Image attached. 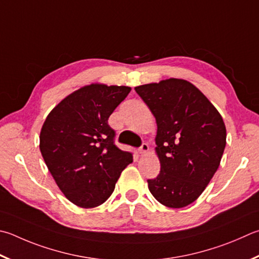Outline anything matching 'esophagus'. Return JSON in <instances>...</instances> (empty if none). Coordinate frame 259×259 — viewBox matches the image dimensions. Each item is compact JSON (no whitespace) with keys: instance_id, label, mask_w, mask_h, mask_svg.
Listing matches in <instances>:
<instances>
[{"instance_id":"1","label":"esophagus","mask_w":259,"mask_h":259,"mask_svg":"<svg viewBox=\"0 0 259 259\" xmlns=\"http://www.w3.org/2000/svg\"><path fill=\"white\" fill-rule=\"evenodd\" d=\"M138 150H139L140 154H146L149 150V146L147 144L144 143L142 146H140V148Z\"/></svg>"}]
</instances>
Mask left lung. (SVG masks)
<instances>
[{
  "instance_id": "8db88e82",
  "label": "left lung",
  "mask_w": 259,
  "mask_h": 259,
  "mask_svg": "<svg viewBox=\"0 0 259 259\" xmlns=\"http://www.w3.org/2000/svg\"><path fill=\"white\" fill-rule=\"evenodd\" d=\"M156 119L155 153L161 172L147 180L155 199L171 208L190 205L220 166L227 144L222 116L195 84L170 78L135 87Z\"/></svg>"
}]
</instances>
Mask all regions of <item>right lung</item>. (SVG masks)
<instances>
[{
  "label": "right lung",
  "instance_id": "obj_1",
  "mask_svg": "<svg viewBox=\"0 0 259 259\" xmlns=\"http://www.w3.org/2000/svg\"><path fill=\"white\" fill-rule=\"evenodd\" d=\"M131 88L91 83L63 98L52 110L39 135L49 171L72 204L93 208L109 199L133 153L114 145L107 123Z\"/></svg>",
  "mask_w": 259,
  "mask_h": 259
}]
</instances>
